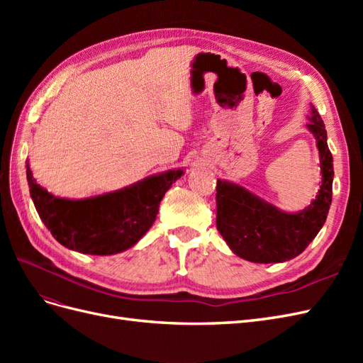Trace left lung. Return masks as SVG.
<instances>
[{"label": "left lung", "instance_id": "left-lung-1", "mask_svg": "<svg viewBox=\"0 0 363 363\" xmlns=\"http://www.w3.org/2000/svg\"><path fill=\"white\" fill-rule=\"evenodd\" d=\"M309 124L320 152L321 184L312 203L298 212H284L238 183H216V228L236 256L255 263L286 262L306 250L323 228L332 204L333 157L327 131L311 104Z\"/></svg>", "mask_w": 363, "mask_h": 363}]
</instances>
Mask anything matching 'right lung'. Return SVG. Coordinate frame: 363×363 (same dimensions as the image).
<instances>
[{"instance_id": "obj_1", "label": "right lung", "mask_w": 363, "mask_h": 363, "mask_svg": "<svg viewBox=\"0 0 363 363\" xmlns=\"http://www.w3.org/2000/svg\"><path fill=\"white\" fill-rule=\"evenodd\" d=\"M26 168L30 196L54 239L72 251L94 256H111L136 245L155 224L164 192L184 174L182 168L168 169L123 189L71 200L38 184L28 160Z\"/></svg>"}]
</instances>
